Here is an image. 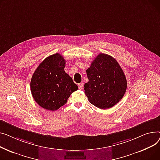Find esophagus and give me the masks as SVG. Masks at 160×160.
Here are the masks:
<instances>
[{
	"instance_id": "34e87169",
	"label": "esophagus",
	"mask_w": 160,
	"mask_h": 160,
	"mask_svg": "<svg viewBox=\"0 0 160 160\" xmlns=\"http://www.w3.org/2000/svg\"><path fill=\"white\" fill-rule=\"evenodd\" d=\"M83 85H84V84L82 82L78 84V87H79V90H82L83 88Z\"/></svg>"
}]
</instances>
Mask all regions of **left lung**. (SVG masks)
Masks as SVG:
<instances>
[{"mask_svg":"<svg viewBox=\"0 0 160 160\" xmlns=\"http://www.w3.org/2000/svg\"><path fill=\"white\" fill-rule=\"evenodd\" d=\"M88 82L84 93L91 104L101 109L114 106L125 95L127 82L123 70L112 56L99 53L87 70Z\"/></svg>","mask_w":160,"mask_h":160,"instance_id":"obj_1","label":"left lung"}]
</instances>
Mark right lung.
Wrapping results in <instances>:
<instances>
[{"label": "right lung", "mask_w": 160, "mask_h": 160, "mask_svg": "<svg viewBox=\"0 0 160 160\" xmlns=\"http://www.w3.org/2000/svg\"><path fill=\"white\" fill-rule=\"evenodd\" d=\"M65 64L61 54H53L46 58L33 74L30 82L32 95L37 104L44 109H59L78 89L72 78L65 72Z\"/></svg>", "instance_id": "obj_1"}]
</instances>
